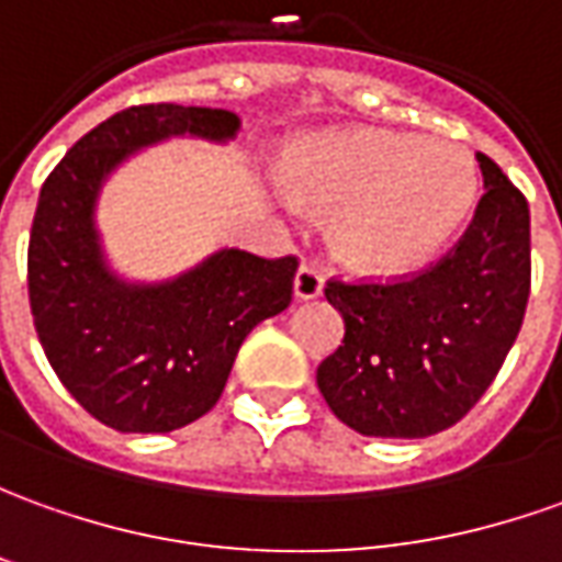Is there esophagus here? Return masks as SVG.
Returning <instances> with one entry per match:
<instances>
[{"label":"esophagus","instance_id":"obj_1","mask_svg":"<svg viewBox=\"0 0 562 562\" xmlns=\"http://www.w3.org/2000/svg\"><path fill=\"white\" fill-rule=\"evenodd\" d=\"M321 290H324V274L315 266H300V272L293 278V293H296V300H315L321 296Z\"/></svg>","mask_w":562,"mask_h":562}]
</instances>
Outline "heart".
<instances>
[{
  "label": "heart",
  "mask_w": 562,
  "mask_h": 562,
  "mask_svg": "<svg viewBox=\"0 0 562 562\" xmlns=\"http://www.w3.org/2000/svg\"><path fill=\"white\" fill-rule=\"evenodd\" d=\"M300 199L336 207V247L363 272H419L459 235L477 168L459 143L397 131L324 134L288 161Z\"/></svg>",
  "instance_id": "heart-1"
}]
</instances>
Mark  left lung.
<instances>
[{"instance_id":"left-lung-1","label":"left lung","mask_w":562,"mask_h":562,"mask_svg":"<svg viewBox=\"0 0 562 562\" xmlns=\"http://www.w3.org/2000/svg\"><path fill=\"white\" fill-rule=\"evenodd\" d=\"M486 192L443 257L404 278H330L324 296L346 321L318 367L324 401L358 435L428 437L493 385L524 324L532 259L529 204L477 153Z\"/></svg>"}]
</instances>
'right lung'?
<instances>
[{"label":"right lung","instance_id":"add662e5","mask_svg":"<svg viewBox=\"0 0 562 562\" xmlns=\"http://www.w3.org/2000/svg\"><path fill=\"white\" fill-rule=\"evenodd\" d=\"M238 115L140 103L88 131L38 192L26 288L57 379L97 422L125 435L173 431L214 409L244 336L293 300L300 259L220 250L158 288L115 281L94 232L103 177L137 146L170 134L226 140Z\"/></svg>","mask_w":562,"mask_h":562}]
</instances>
